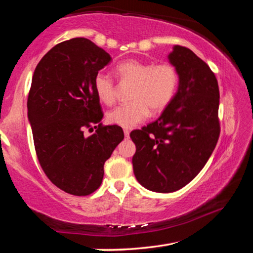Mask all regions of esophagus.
Masks as SVG:
<instances>
[{
  "label": "esophagus",
  "instance_id": "obj_1",
  "mask_svg": "<svg viewBox=\"0 0 253 253\" xmlns=\"http://www.w3.org/2000/svg\"><path fill=\"white\" fill-rule=\"evenodd\" d=\"M129 130H128V129H124V134H125V137H127V138H128V137H129Z\"/></svg>",
  "mask_w": 253,
  "mask_h": 253
}]
</instances>
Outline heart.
Here are the masks:
<instances>
[{
  "label": "heart",
  "instance_id": "heart-1",
  "mask_svg": "<svg viewBox=\"0 0 253 253\" xmlns=\"http://www.w3.org/2000/svg\"><path fill=\"white\" fill-rule=\"evenodd\" d=\"M119 79L132 84L130 101L118 106L107 114V121L123 128H131L146 121L149 110L160 114L168 108L176 93L179 81L178 71L173 63L143 61L127 59L116 66ZM93 88L101 102L113 105L116 100V85L105 72H98L93 79Z\"/></svg>",
  "mask_w": 253,
  "mask_h": 253
}]
</instances>
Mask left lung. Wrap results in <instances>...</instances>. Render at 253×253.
Listing matches in <instances>:
<instances>
[{"instance_id": "1", "label": "left lung", "mask_w": 253, "mask_h": 253, "mask_svg": "<svg viewBox=\"0 0 253 253\" xmlns=\"http://www.w3.org/2000/svg\"><path fill=\"white\" fill-rule=\"evenodd\" d=\"M179 76L177 92L157 121L130 132L137 181L157 193L190 183L207 164L220 136L219 84L202 59L185 46L169 54Z\"/></svg>"}]
</instances>
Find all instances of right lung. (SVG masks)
<instances>
[{"mask_svg":"<svg viewBox=\"0 0 253 253\" xmlns=\"http://www.w3.org/2000/svg\"><path fill=\"white\" fill-rule=\"evenodd\" d=\"M111 57L84 38L54 45L34 70L28 117L38 160L60 190L85 196L100 186L105 162L124 139L123 128L100 123L93 79ZM88 129L92 134H83Z\"/></svg>","mask_w":253,"mask_h":253,"instance_id":"right-lung-1","label":"right lung"}]
</instances>
